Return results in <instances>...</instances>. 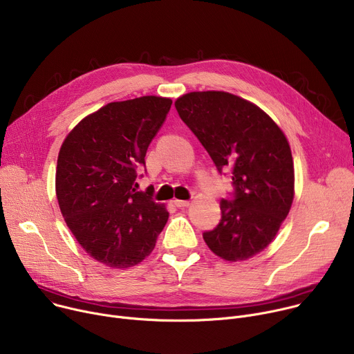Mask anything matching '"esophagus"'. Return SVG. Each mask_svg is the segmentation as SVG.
Wrapping results in <instances>:
<instances>
[{
	"instance_id": "1",
	"label": "esophagus",
	"mask_w": 354,
	"mask_h": 354,
	"mask_svg": "<svg viewBox=\"0 0 354 354\" xmlns=\"http://www.w3.org/2000/svg\"><path fill=\"white\" fill-rule=\"evenodd\" d=\"M174 204L178 207V208H185L189 205V201L187 200H174Z\"/></svg>"
}]
</instances>
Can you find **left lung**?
<instances>
[{
  "label": "left lung",
  "mask_w": 354,
  "mask_h": 354,
  "mask_svg": "<svg viewBox=\"0 0 354 354\" xmlns=\"http://www.w3.org/2000/svg\"><path fill=\"white\" fill-rule=\"evenodd\" d=\"M174 104L218 171L232 170L234 198L220 203L221 221L204 241L225 261L250 259L274 241L293 203L286 136L261 107L228 92H189Z\"/></svg>",
  "instance_id": "left-lung-1"
}]
</instances>
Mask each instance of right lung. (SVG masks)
<instances>
[{"label":"right lung","mask_w":354,"mask_h":354,"mask_svg":"<svg viewBox=\"0 0 354 354\" xmlns=\"http://www.w3.org/2000/svg\"><path fill=\"white\" fill-rule=\"evenodd\" d=\"M171 103L161 96L107 103L80 120L61 146L55 176L61 212L79 245L109 268L140 263L169 220L150 187L142 193L133 185Z\"/></svg>","instance_id":"right-lung-1"}]
</instances>
